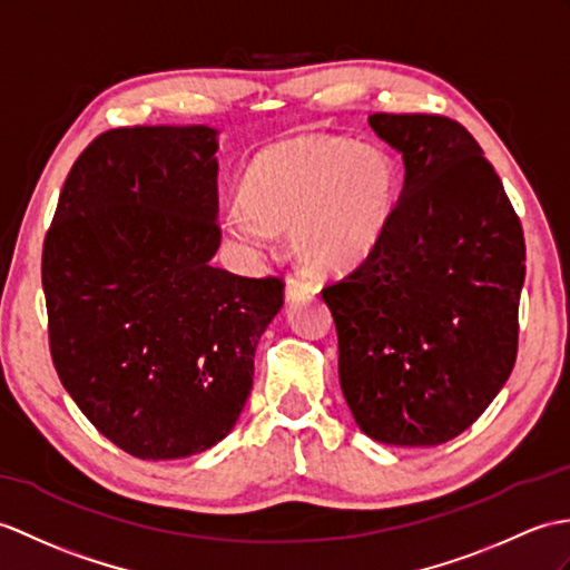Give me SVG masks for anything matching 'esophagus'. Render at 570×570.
Returning <instances> with one entry per match:
<instances>
[{
	"mask_svg": "<svg viewBox=\"0 0 570 570\" xmlns=\"http://www.w3.org/2000/svg\"><path fill=\"white\" fill-rule=\"evenodd\" d=\"M284 294H286V301H301V298H311L313 288H311L308 282L296 279V276H288L286 286H284Z\"/></svg>",
	"mask_w": 570,
	"mask_h": 570,
	"instance_id": "34e87169",
	"label": "esophagus"
}]
</instances>
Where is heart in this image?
Masks as SVG:
<instances>
[{"instance_id": "obj_1", "label": "heart", "mask_w": 570, "mask_h": 570, "mask_svg": "<svg viewBox=\"0 0 570 570\" xmlns=\"http://www.w3.org/2000/svg\"><path fill=\"white\" fill-rule=\"evenodd\" d=\"M401 196V169L376 142L303 136L247 163L228 233L257 247L288 230L291 253L315 274H342L374 253Z\"/></svg>"}]
</instances>
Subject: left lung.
I'll return each instance as SVG.
<instances>
[{"label": "left lung", "instance_id": "8db88e82", "mask_svg": "<svg viewBox=\"0 0 570 570\" xmlns=\"http://www.w3.org/2000/svg\"><path fill=\"white\" fill-rule=\"evenodd\" d=\"M405 184L389 233L323 288L340 386L381 444L436 446L493 403L518 356L524 235L493 165L444 116L374 114Z\"/></svg>", "mask_w": 570, "mask_h": 570}]
</instances>
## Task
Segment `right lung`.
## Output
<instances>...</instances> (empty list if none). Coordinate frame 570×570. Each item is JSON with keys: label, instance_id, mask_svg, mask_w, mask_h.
I'll list each match as a JSON object with an SVG mask.
<instances>
[{"label": "right lung", "instance_id": "add662e5", "mask_svg": "<svg viewBox=\"0 0 570 570\" xmlns=\"http://www.w3.org/2000/svg\"><path fill=\"white\" fill-rule=\"evenodd\" d=\"M218 130H106L79 155L43 245L50 354L65 391L138 459L206 452L253 391L284 306L276 276L210 264L220 247Z\"/></svg>", "mask_w": 570, "mask_h": 570}]
</instances>
